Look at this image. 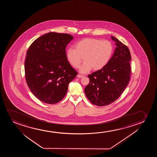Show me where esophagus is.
Returning <instances> with one entry per match:
<instances>
[{
  "instance_id": "1",
  "label": "esophagus",
  "mask_w": 157,
  "mask_h": 157,
  "mask_svg": "<svg viewBox=\"0 0 157 157\" xmlns=\"http://www.w3.org/2000/svg\"><path fill=\"white\" fill-rule=\"evenodd\" d=\"M78 78H82L84 77V75H78L77 76Z\"/></svg>"
}]
</instances>
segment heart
Wrapping results in <instances>:
<instances>
[{
  "instance_id": "heart-1",
  "label": "heart",
  "mask_w": 157,
  "mask_h": 157,
  "mask_svg": "<svg viewBox=\"0 0 157 157\" xmlns=\"http://www.w3.org/2000/svg\"><path fill=\"white\" fill-rule=\"evenodd\" d=\"M75 49L69 48L66 50L65 56L71 67L80 68L81 73H85L93 69L99 71L108 64L113 53V46L109 41H102L95 38H85L77 42Z\"/></svg>"
}]
</instances>
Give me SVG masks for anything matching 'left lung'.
Instances as JSON below:
<instances>
[{
  "label": "left lung",
  "mask_w": 157,
  "mask_h": 157,
  "mask_svg": "<svg viewBox=\"0 0 157 157\" xmlns=\"http://www.w3.org/2000/svg\"><path fill=\"white\" fill-rule=\"evenodd\" d=\"M116 47L104 68L88 75L89 84L85 88L86 97L98 106L109 105L120 97L129 83L131 55L128 48L112 36Z\"/></svg>",
  "instance_id": "obj_1"
}]
</instances>
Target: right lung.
Listing matches in <instances>:
<instances>
[{"label":"right lung","instance_id":"right-lung-1","mask_svg":"<svg viewBox=\"0 0 157 157\" xmlns=\"http://www.w3.org/2000/svg\"><path fill=\"white\" fill-rule=\"evenodd\" d=\"M71 35L50 32L35 40L27 52L25 71L30 91L40 101L55 104L67 94L77 75L65 56Z\"/></svg>","mask_w":157,"mask_h":157}]
</instances>
